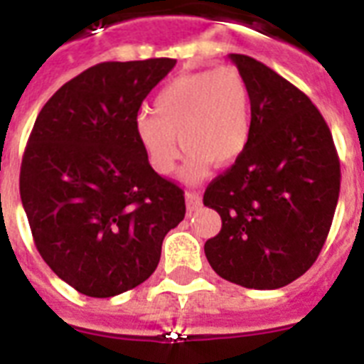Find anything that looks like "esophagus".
Masks as SVG:
<instances>
[{"instance_id": "obj_1", "label": "esophagus", "mask_w": 364, "mask_h": 364, "mask_svg": "<svg viewBox=\"0 0 364 364\" xmlns=\"http://www.w3.org/2000/svg\"><path fill=\"white\" fill-rule=\"evenodd\" d=\"M185 200H187V209L191 210H196L198 207H201V196L198 194V192H191L188 191L187 194H185Z\"/></svg>"}]
</instances>
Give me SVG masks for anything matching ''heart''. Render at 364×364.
I'll return each mask as SVG.
<instances>
[{
    "label": "heart",
    "mask_w": 364,
    "mask_h": 364,
    "mask_svg": "<svg viewBox=\"0 0 364 364\" xmlns=\"http://www.w3.org/2000/svg\"><path fill=\"white\" fill-rule=\"evenodd\" d=\"M135 131L151 166L163 176L176 168L177 136L187 151L183 177L200 181L210 163H233L248 144V85L235 66L181 73L155 96L154 114H139Z\"/></svg>",
    "instance_id": "b5f03b06"
}]
</instances>
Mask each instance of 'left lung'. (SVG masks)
Wrapping results in <instances>:
<instances>
[{
  "label": "left lung",
  "mask_w": 364,
  "mask_h": 364,
  "mask_svg": "<svg viewBox=\"0 0 364 364\" xmlns=\"http://www.w3.org/2000/svg\"><path fill=\"white\" fill-rule=\"evenodd\" d=\"M229 59L248 85V144L209 183L203 205L222 218L205 255L220 277L246 289H279L313 267L341 192L331 131L300 88L248 55Z\"/></svg>",
  "instance_id": "1"
}]
</instances>
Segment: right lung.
<instances>
[{
	"mask_svg": "<svg viewBox=\"0 0 364 364\" xmlns=\"http://www.w3.org/2000/svg\"><path fill=\"white\" fill-rule=\"evenodd\" d=\"M176 59L100 63L36 116L20 196L46 264L90 298L135 289L155 272L185 192L155 172L136 139L139 109Z\"/></svg>",
	"mask_w": 364,
	"mask_h": 364,
	"instance_id": "1",
	"label": "right lung"
}]
</instances>
